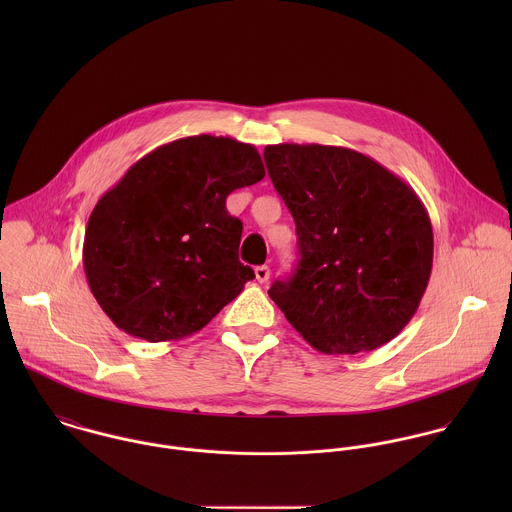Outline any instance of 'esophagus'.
<instances>
[{"label": "esophagus", "instance_id": "1", "mask_svg": "<svg viewBox=\"0 0 512 512\" xmlns=\"http://www.w3.org/2000/svg\"><path fill=\"white\" fill-rule=\"evenodd\" d=\"M254 274H256V280L260 284H266L270 280V268L268 266H256L254 268Z\"/></svg>", "mask_w": 512, "mask_h": 512}]
</instances>
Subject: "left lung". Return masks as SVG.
<instances>
[{
    "instance_id": "obj_1",
    "label": "left lung",
    "mask_w": 512,
    "mask_h": 512,
    "mask_svg": "<svg viewBox=\"0 0 512 512\" xmlns=\"http://www.w3.org/2000/svg\"><path fill=\"white\" fill-rule=\"evenodd\" d=\"M268 175L295 220L299 262L268 295L319 353L394 339L430 282L434 232L414 189L349 147L266 146Z\"/></svg>"
}]
</instances>
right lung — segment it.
<instances>
[{
  "label": "right lung",
  "instance_id": "add662e5",
  "mask_svg": "<svg viewBox=\"0 0 512 512\" xmlns=\"http://www.w3.org/2000/svg\"><path fill=\"white\" fill-rule=\"evenodd\" d=\"M264 175L256 147L201 134L149 151L100 197L82 264L118 329L149 343L189 337L254 280L226 197Z\"/></svg>",
  "mask_w": 512,
  "mask_h": 512
}]
</instances>
